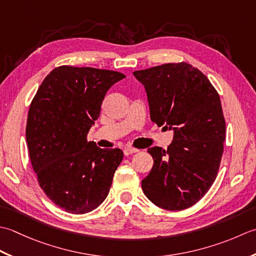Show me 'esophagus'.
Wrapping results in <instances>:
<instances>
[{
  "label": "esophagus",
  "mask_w": 256,
  "mask_h": 256,
  "mask_svg": "<svg viewBox=\"0 0 256 256\" xmlns=\"http://www.w3.org/2000/svg\"><path fill=\"white\" fill-rule=\"evenodd\" d=\"M136 152H138V149L132 148V147H126V148L124 149V156H130V154H136Z\"/></svg>",
  "instance_id": "esophagus-1"
}]
</instances>
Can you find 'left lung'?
Masks as SVG:
<instances>
[{"label": "left lung", "instance_id": "8db88e82", "mask_svg": "<svg viewBox=\"0 0 256 256\" xmlns=\"http://www.w3.org/2000/svg\"><path fill=\"white\" fill-rule=\"evenodd\" d=\"M134 76L144 86L151 120L174 130L168 149H148L154 166L142 191L164 210H184L204 196L220 168L226 140L220 96L201 70L184 62Z\"/></svg>", "mask_w": 256, "mask_h": 256}]
</instances>
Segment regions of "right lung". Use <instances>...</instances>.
Masks as SVG:
<instances>
[{
  "instance_id": "add662e5",
  "label": "right lung",
  "mask_w": 256,
  "mask_h": 256,
  "mask_svg": "<svg viewBox=\"0 0 256 256\" xmlns=\"http://www.w3.org/2000/svg\"><path fill=\"white\" fill-rule=\"evenodd\" d=\"M124 74L92 67L52 70L30 102L26 142L38 184L56 206L72 214L95 210L106 199L124 152L100 149L87 134L102 102Z\"/></svg>"
}]
</instances>
